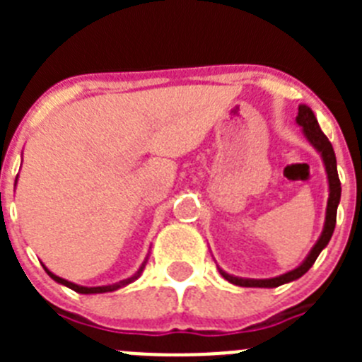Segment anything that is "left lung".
Instances as JSON below:
<instances>
[{
  "mask_svg": "<svg viewBox=\"0 0 362 362\" xmlns=\"http://www.w3.org/2000/svg\"><path fill=\"white\" fill-rule=\"evenodd\" d=\"M297 123L303 127L305 130V136L308 137V141L312 143L315 148L321 152L322 161L326 166V174H328V185H330V197H328V206H326V221H325V230H322L321 238L315 243V246L312 248V252L308 254V257L305 259V263L297 267L296 270L288 272V274H283L279 277H274V279H241V277H233L226 272L219 270L221 276L225 277L228 283L238 284V286H246V288H276L284 283H290V281L299 279L300 276H305L306 272L312 268V264L315 263V259L319 257L321 250L328 245V241L332 239V233L335 228V219H337V204L341 199V181H339L337 174V161H335V152L332 143L328 141V137L322 134V130L319 129V123L313 116V112L310 110V107L306 105H300L299 114L296 117Z\"/></svg>",
  "mask_w": 362,
  "mask_h": 362,
  "instance_id": "left-lung-1",
  "label": "left lung"
}]
</instances>
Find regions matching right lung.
Wrapping results in <instances>:
<instances>
[{"label":"right lung","instance_id":"obj_1","mask_svg":"<svg viewBox=\"0 0 362 362\" xmlns=\"http://www.w3.org/2000/svg\"><path fill=\"white\" fill-rule=\"evenodd\" d=\"M43 268H45V267H43ZM141 270H143V267H141ZM141 270L137 272V274H136V276H134V277H130V279H127V281H121V283L108 284V286H94V288H86V286H79V284H74V283H70V281L62 279V277L54 276V274L49 270V268H45V272H47V274H49V276L52 277V279L56 281V283L65 284V286H69V288H72L74 292H78V293H105V292H114V290L121 288V286H124V284H129V283H132L134 279H137V276L141 274Z\"/></svg>","mask_w":362,"mask_h":362}]
</instances>
